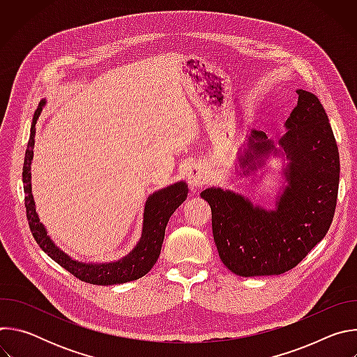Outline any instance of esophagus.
Here are the masks:
<instances>
[{
  "label": "esophagus",
  "instance_id": "esophagus-1",
  "mask_svg": "<svg viewBox=\"0 0 357 357\" xmlns=\"http://www.w3.org/2000/svg\"><path fill=\"white\" fill-rule=\"evenodd\" d=\"M205 181H206V175H205V169L202 167L196 165L188 171V182L192 189L200 188L203 183H205Z\"/></svg>",
  "mask_w": 357,
  "mask_h": 357
}]
</instances>
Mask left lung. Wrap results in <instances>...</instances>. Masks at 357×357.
Masks as SVG:
<instances>
[{"label":"left lung","mask_w":357,"mask_h":357,"mask_svg":"<svg viewBox=\"0 0 357 357\" xmlns=\"http://www.w3.org/2000/svg\"><path fill=\"white\" fill-rule=\"evenodd\" d=\"M278 141L252 130L237 151L236 175L261 178L280 158L284 185L267 209L222 188L200 192L212 209L213 238L236 275H278L299 264L326 236L337 199L339 152L319 98L302 89Z\"/></svg>","instance_id":"8db88e82"}]
</instances>
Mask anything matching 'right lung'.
Returning <instances> with one entry per match:
<instances>
[{"label":"right lung","mask_w":357,"mask_h":357,"mask_svg":"<svg viewBox=\"0 0 357 357\" xmlns=\"http://www.w3.org/2000/svg\"><path fill=\"white\" fill-rule=\"evenodd\" d=\"M46 106V100H42L31 124V134L25 151L22 182L25 192V208L29 229L39 247L47 256L73 274L76 278L94 285H114L124 284L144 277L157 263L161 247L165 237V229L169 218L182 205L188 196V185L185 181H178L162 189L152 192L144 205L142 229L137 244L119 260L114 261H79L72 259L68 252L55 244L50 238L45 225L40 222L36 212V205L32 195V174L31 164L33 160V146L36 134V121Z\"/></svg>","instance_id":"1"}]
</instances>
